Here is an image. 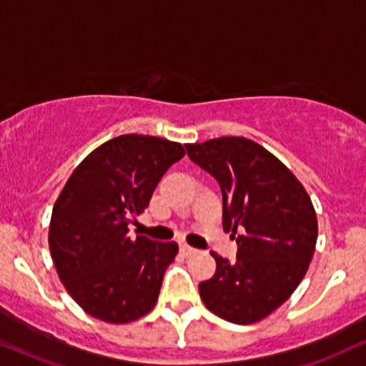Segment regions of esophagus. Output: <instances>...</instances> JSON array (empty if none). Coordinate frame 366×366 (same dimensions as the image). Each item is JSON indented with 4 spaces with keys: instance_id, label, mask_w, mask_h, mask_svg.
<instances>
[{
    "instance_id": "1",
    "label": "esophagus",
    "mask_w": 366,
    "mask_h": 366,
    "mask_svg": "<svg viewBox=\"0 0 366 366\" xmlns=\"http://www.w3.org/2000/svg\"><path fill=\"white\" fill-rule=\"evenodd\" d=\"M180 252H182L184 255H191L196 252V249L191 247V245H187V244H180Z\"/></svg>"
}]
</instances>
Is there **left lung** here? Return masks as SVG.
Returning <instances> with one entry per match:
<instances>
[{
  "instance_id": "obj_1",
  "label": "left lung",
  "mask_w": 366,
  "mask_h": 366,
  "mask_svg": "<svg viewBox=\"0 0 366 366\" xmlns=\"http://www.w3.org/2000/svg\"><path fill=\"white\" fill-rule=\"evenodd\" d=\"M187 155L213 175L223 197V228L240 232L233 262L217 252V272L199 283L214 315L254 324L292 297L317 242V217L298 179L272 153L247 138L225 136L186 144Z\"/></svg>"
}]
</instances>
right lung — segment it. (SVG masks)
<instances>
[{
  "mask_svg": "<svg viewBox=\"0 0 366 366\" xmlns=\"http://www.w3.org/2000/svg\"><path fill=\"white\" fill-rule=\"evenodd\" d=\"M184 155L174 141L117 136L74 169L57 197L49 225L52 261L73 300L95 319L133 322L155 307L179 245L131 239L127 225Z\"/></svg>",
  "mask_w": 366,
  "mask_h": 366,
  "instance_id": "right-lung-1",
  "label": "right lung"
}]
</instances>
